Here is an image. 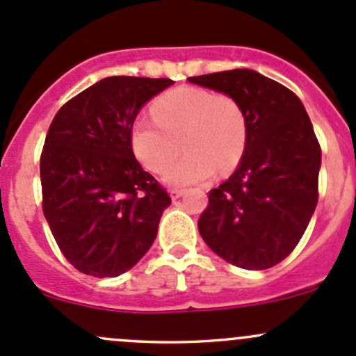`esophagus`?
<instances>
[{
    "label": "esophagus",
    "mask_w": 356,
    "mask_h": 356,
    "mask_svg": "<svg viewBox=\"0 0 356 356\" xmlns=\"http://www.w3.org/2000/svg\"><path fill=\"white\" fill-rule=\"evenodd\" d=\"M184 189H170V198L172 200H179L182 195H184Z\"/></svg>",
    "instance_id": "esophagus-1"
}]
</instances>
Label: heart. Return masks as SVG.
I'll use <instances>...</instances> for the list:
<instances>
[{"label": "heart", "mask_w": 356, "mask_h": 356, "mask_svg": "<svg viewBox=\"0 0 356 356\" xmlns=\"http://www.w3.org/2000/svg\"><path fill=\"white\" fill-rule=\"evenodd\" d=\"M153 118H138L131 127L136 158L149 172H167L168 184H195L215 174H227L241 160L248 124L241 103L231 95L200 88L163 92L152 105Z\"/></svg>", "instance_id": "obj_1"}]
</instances>
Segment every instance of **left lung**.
<instances>
[{
	"mask_svg": "<svg viewBox=\"0 0 356 356\" xmlns=\"http://www.w3.org/2000/svg\"><path fill=\"white\" fill-rule=\"evenodd\" d=\"M188 81L234 96L248 124L238 168L208 193L201 238L236 267H274L300 243L318 201L322 152L310 117L286 86L248 68Z\"/></svg>",
	"mask_w": 356,
	"mask_h": 356,
	"instance_id": "8db88e82",
	"label": "left lung"
}]
</instances>
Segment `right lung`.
I'll use <instances>...</instances> for the list:
<instances>
[{
  "instance_id": "obj_1",
  "label": "right lung",
  "mask_w": 356,
  "mask_h": 356,
  "mask_svg": "<svg viewBox=\"0 0 356 356\" xmlns=\"http://www.w3.org/2000/svg\"><path fill=\"white\" fill-rule=\"evenodd\" d=\"M170 79L113 75L67 102L41 153L42 211L63 257L82 274L117 277L156 238L168 193L143 170L131 127Z\"/></svg>"
}]
</instances>
